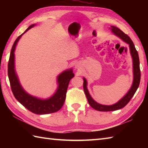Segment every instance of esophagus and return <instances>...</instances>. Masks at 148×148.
<instances>
[{
	"label": "esophagus",
	"mask_w": 148,
	"mask_h": 148,
	"mask_svg": "<svg viewBox=\"0 0 148 148\" xmlns=\"http://www.w3.org/2000/svg\"><path fill=\"white\" fill-rule=\"evenodd\" d=\"M75 68L76 69H79V65L78 64H76V65H75Z\"/></svg>",
	"instance_id": "esophagus-1"
}]
</instances>
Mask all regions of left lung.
I'll use <instances>...</instances> for the list:
<instances>
[{"label":"left lung","mask_w":148,"mask_h":148,"mask_svg":"<svg viewBox=\"0 0 148 148\" xmlns=\"http://www.w3.org/2000/svg\"><path fill=\"white\" fill-rule=\"evenodd\" d=\"M111 30V32L114 34L115 36L119 37L123 41L127 43L129 45L130 52L132 56L133 62V74H134V79L132 85L130 90L126 93L123 98H121L118 102L113 105L106 106L102 105L97 102L95 100H94L91 95L87 88V81L85 78L83 77V89L84 93L88 102L90 106L94 109L99 111H113L116 110L120 109L126 106L129 102L131 99L134 95L135 93L139 86L140 80V63H139V58L138 52L136 50L135 46L132 42V40L128 37L127 34H125L123 31L119 29L118 27L114 26H111L110 28Z\"/></svg>","instance_id":"8db88e82"}]
</instances>
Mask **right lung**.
I'll use <instances>...</instances> for the list:
<instances>
[{
	"label": "right lung",
	"instance_id": "obj_1",
	"mask_svg": "<svg viewBox=\"0 0 148 148\" xmlns=\"http://www.w3.org/2000/svg\"><path fill=\"white\" fill-rule=\"evenodd\" d=\"M36 25V24L31 25L16 39L12 45L8 62V77L12 93L16 99L25 108L33 113L37 114H46L55 112L62 108L65 100L69 83L72 78L74 77V74L72 69H67L60 74L57 76V89L55 93L48 99H42L32 96L23 88L15 70L14 51L21 37L31 28Z\"/></svg>",
	"mask_w": 148,
	"mask_h": 148
}]
</instances>
